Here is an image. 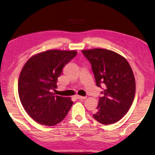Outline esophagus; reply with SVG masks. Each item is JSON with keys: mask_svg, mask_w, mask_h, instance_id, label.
<instances>
[{"mask_svg": "<svg viewBox=\"0 0 155 155\" xmlns=\"http://www.w3.org/2000/svg\"><path fill=\"white\" fill-rule=\"evenodd\" d=\"M76 98H78V99H80V100H84V99H85V98H86V97H84V96H76Z\"/></svg>", "mask_w": 155, "mask_h": 155, "instance_id": "esophagus-1", "label": "esophagus"}]
</instances>
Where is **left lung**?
<instances>
[{
  "label": "left lung",
  "mask_w": 155,
  "mask_h": 155,
  "mask_svg": "<svg viewBox=\"0 0 155 155\" xmlns=\"http://www.w3.org/2000/svg\"><path fill=\"white\" fill-rule=\"evenodd\" d=\"M91 62L96 85L104 87L93 116L104 125L120 120L130 110L135 94L133 71L124 57L104 48L83 50Z\"/></svg>",
  "instance_id": "obj_1"
}]
</instances>
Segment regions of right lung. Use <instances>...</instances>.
<instances>
[{
    "label": "right lung",
    "instance_id": "right-lung-1",
    "mask_svg": "<svg viewBox=\"0 0 155 155\" xmlns=\"http://www.w3.org/2000/svg\"><path fill=\"white\" fill-rule=\"evenodd\" d=\"M76 51L48 50L25 62L18 79V94L26 113L40 124L54 126L65 118L73 104L71 98L55 96L57 78Z\"/></svg>",
    "mask_w": 155,
    "mask_h": 155
}]
</instances>
